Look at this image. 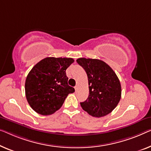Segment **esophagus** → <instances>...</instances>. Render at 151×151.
<instances>
[{"instance_id":"1","label":"esophagus","mask_w":151,"mask_h":151,"mask_svg":"<svg viewBox=\"0 0 151 151\" xmlns=\"http://www.w3.org/2000/svg\"><path fill=\"white\" fill-rule=\"evenodd\" d=\"M75 89L76 91H77L78 89V86H77V85H76V86H75Z\"/></svg>"}]
</instances>
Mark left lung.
Instances as JSON below:
<instances>
[{"label":"left lung","mask_w":151,"mask_h":151,"mask_svg":"<svg viewBox=\"0 0 151 151\" xmlns=\"http://www.w3.org/2000/svg\"><path fill=\"white\" fill-rule=\"evenodd\" d=\"M76 62L86 72L89 94L82 109L90 115L102 117L115 109L121 97V87L117 76L106 63L98 59L78 58Z\"/></svg>","instance_id":"left-lung-1"}]
</instances>
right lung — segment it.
<instances>
[{"label":"right lung","mask_w":151,"mask_h":151,"mask_svg":"<svg viewBox=\"0 0 151 151\" xmlns=\"http://www.w3.org/2000/svg\"><path fill=\"white\" fill-rule=\"evenodd\" d=\"M73 58L49 57L38 62L27 76L26 97L30 107L42 115H49L62 107L75 89L68 84L66 70Z\"/></svg>","instance_id":"add662e5"}]
</instances>
